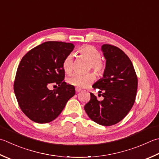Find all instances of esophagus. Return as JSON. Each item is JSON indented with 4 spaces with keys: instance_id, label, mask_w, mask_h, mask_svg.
<instances>
[{
    "instance_id": "1",
    "label": "esophagus",
    "mask_w": 159,
    "mask_h": 159,
    "mask_svg": "<svg viewBox=\"0 0 159 159\" xmlns=\"http://www.w3.org/2000/svg\"><path fill=\"white\" fill-rule=\"evenodd\" d=\"M75 90H76V92H79L81 89H79V88H76V89H75Z\"/></svg>"
}]
</instances>
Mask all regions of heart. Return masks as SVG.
Masks as SVG:
<instances>
[{"mask_svg": "<svg viewBox=\"0 0 159 159\" xmlns=\"http://www.w3.org/2000/svg\"><path fill=\"white\" fill-rule=\"evenodd\" d=\"M79 54L87 61L89 62V71L92 70L98 76L103 74L105 65L101 61L102 55L95 47L89 45L82 46L78 49ZM74 65V57L72 54L67 55L64 58L62 66L67 74L72 72ZM94 80V76L92 74H88L85 75L74 74L70 77L67 82L70 85L76 87V88H85L89 86Z\"/></svg>", "mask_w": 159, "mask_h": 159, "instance_id": "obj_1", "label": "heart"}]
</instances>
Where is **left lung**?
<instances>
[{
    "label": "left lung",
    "mask_w": 159,
    "mask_h": 159,
    "mask_svg": "<svg viewBox=\"0 0 159 159\" xmlns=\"http://www.w3.org/2000/svg\"><path fill=\"white\" fill-rule=\"evenodd\" d=\"M101 49L106 59V67L103 78L92 88L100 89L98 92H102L104 99L98 101L90 93L91 98L84 109L93 121L110 126L123 120L132 109L137 92L138 79L132 61L123 51L110 44L102 45Z\"/></svg>",
    "instance_id": "1"
}]
</instances>
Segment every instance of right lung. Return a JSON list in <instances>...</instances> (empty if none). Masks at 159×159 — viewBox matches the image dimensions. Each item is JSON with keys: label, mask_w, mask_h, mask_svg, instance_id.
Segmentation results:
<instances>
[{"label": "right lung", "mask_w": 159, "mask_h": 159, "mask_svg": "<svg viewBox=\"0 0 159 159\" xmlns=\"http://www.w3.org/2000/svg\"><path fill=\"white\" fill-rule=\"evenodd\" d=\"M74 48L71 43L48 41L31 49L21 59L14 90L21 110L34 122L54 120L75 94L74 87L63 81L62 66ZM52 84L58 85L57 88L49 90Z\"/></svg>", "instance_id": "right-lung-1"}]
</instances>
